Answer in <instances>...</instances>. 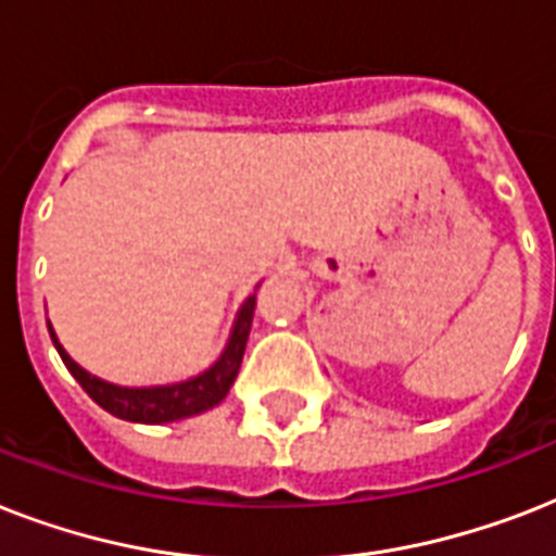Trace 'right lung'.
I'll use <instances>...</instances> for the list:
<instances>
[{
  "label": "right lung",
  "instance_id": "add662e5",
  "mask_svg": "<svg viewBox=\"0 0 556 556\" xmlns=\"http://www.w3.org/2000/svg\"><path fill=\"white\" fill-rule=\"evenodd\" d=\"M253 305H256V294L248 296L242 308L236 312L233 329H230V338H227L216 364L199 371L195 378L178 380V383H161V387H121V383H109V380L83 369L80 364H74L72 355L56 340L51 323H48V331H51L56 352L63 357L65 369L72 371L74 380L89 392L94 404L103 406L115 418H124V421L169 424L190 418V415L207 413V409L225 401V395L233 387L236 375H239V366H242V355L253 323Z\"/></svg>",
  "mask_w": 556,
  "mask_h": 556
}]
</instances>
